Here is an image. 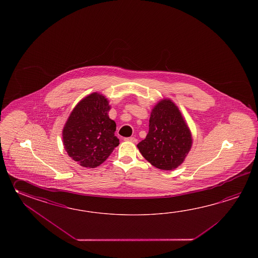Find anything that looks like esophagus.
Segmentation results:
<instances>
[{"label":"esophagus","instance_id":"1","mask_svg":"<svg viewBox=\"0 0 258 258\" xmlns=\"http://www.w3.org/2000/svg\"><path fill=\"white\" fill-rule=\"evenodd\" d=\"M124 140H125V141H129V142H133V143H137V138H136V137H126V138H124Z\"/></svg>","mask_w":258,"mask_h":258}]
</instances>
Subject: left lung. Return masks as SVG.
<instances>
[{
    "mask_svg": "<svg viewBox=\"0 0 258 258\" xmlns=\"http://www.w3.org/2000/svg\"><path fill=\"white\" fill-rule=\"evenodd\" d=\"M192 146V137L179 109L170 99L154 107L149 130L137 148L154 167L173 170L182 163Z\"/></svg>",
    "mask_w": 258,
    "mask_h": 258,
    "instance_id": "1",
    "label": "left lung"
}]
</instances>
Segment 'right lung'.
Here are the masks:
<instances>
[{
	"label": "right lung",
	"instance_id": "obj_1",
	"mask_svg": "<svg viewBox=\"0 0 258 258\" xmlns=\"http://www.w3.org/2000/svg\"><path fill=\"white\" fill-rule=\"evenodd\" d=\"M110 107L104 96L93 93L73 110L62 130L66 152L86 168H96L119 145L114 136L115 121L110 119Z\"/></svg>",
	"mask_w": 258,
	"mask_h": 258
}]
</instances>
